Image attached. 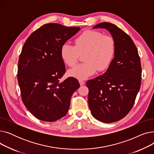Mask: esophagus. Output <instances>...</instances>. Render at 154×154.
I'll return each mask as SVG.
<instances>
[{"mask_svg":"<svg viewBox=\"0 0 154 154\" xmlns=\"http://www.w3.org/2000/svg\"><path fill=\"white\" fill-rule=\"evenodd\" d=\"M79 84L80 85H83L85 84V82L84 81V80H79Z\"/></svg>","mask_w":154,"mask_h":154,"instance_id":"esophagus-1","label":"esophagus"}]
</instances>
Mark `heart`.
Listing matches in <instances>:
<instances>
[{
    "instance_id": "heart-1",
    "label": "heart",
    "mask_w": 154,
    "mask_h": 154,
    "mask_svg": "<svg viewBox=\"0 0 154 154\" xmlns=\"http://www.w3.org/2000/svg\"><path fill=\"white\" fill-rule=\"evenodd\" d=\"M116 42L113 37L103 35L99 31H84L75 40V45L63 44L60 50L64 63L73 67L79 60L80 55H84L83 63L69 71L70 76L78 79H85L96 71L107 69L115 54Z\"/></svg>"
}]
</instances>
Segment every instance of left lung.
I'll list each match as a JSON object with an SVG mask.
<instances>
[{
    "instance_id": "obj_1",
    "label": "left lung",
    "mask_w": 154,
    "mask_h": 154,
    "mask_svg": "<svg viewBox=\"0 0 154 154\" xmlns=\"http://www.w3.org/2000/svg\"><path fill=\"white\" fill-rule=\"evenodd\" d=\"M93 28L110 32L116 51L107 72L87 82L88 106L97 120L112 123L125 117L134 106L141 85L140 59L132 39L117 26L102 22Z\"/></svg>"
}]
</instances>
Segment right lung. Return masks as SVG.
Listing matches in <instances>:
<instances>
[{
    "label": "right lung",
    "mask_w": 154,
    "mask_h": 154,
    "mask_svg": "<svg viewBox=\"0 0 154 154\" xmlns=\"http://www.w3.org/2000/svg\"><path fill=\"white\" fill-rule=\"evenodd\" d=\"M80 29L46 23L32 32L23 46L17 71L22 100L39 120L54 122L66 116L71 96L80 87L74 77L60 82L66 72L61 47Z\"/></svg>",
    "instance_id": "right-lung-1"
}]
</instances>
